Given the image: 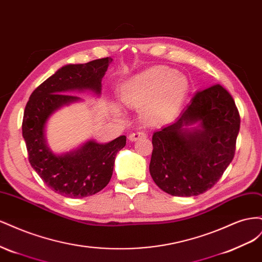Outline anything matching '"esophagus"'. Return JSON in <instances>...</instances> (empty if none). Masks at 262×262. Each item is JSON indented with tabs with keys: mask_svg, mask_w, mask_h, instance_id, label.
Instances as JSON below:
<instances>
[{
	"mask_svg": "<svg viewBox=\"0 0 262 262\" xmlns=\"http://www.w3.org/2000/svg\"><path fill=\"white\" fill-rule=\"evenodd\" d=\"M142 138H146V133L145 132H142V131H139V132H133L131 133L129 136V140L130 141H137L139 139H142Z\"/></svg>",
	"mask_w": 262,
	"mask_h": 262,
	"instance_id": "1",
	"label": "esophagus"
}]
</instances>
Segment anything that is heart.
<instances>
[{"label": "heart", "instance_id": "heart-1", "mask_svg": "<svg viewBox=\"0 0 262 262\" xmlns=\"http://www.w3.org/2000/svg\"><path fill=\"white\" fill-rule=\"evenodd\" d=\"M188 91L187 78L176 70L154 67L133 75L119 86V99L131 108H142L141 114L149 123L171 121L179 112ZM110 113L122 116V108L109 102Z\"/></svg>", "mask_w": 262, "mask_h": 262}]
</instances>
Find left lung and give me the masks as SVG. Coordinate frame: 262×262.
I'll list each match as a JSON object with an SVG mask.
<instances>
[{
	"label": "left lung",
	"instance_id": "1",
	"mask_svg": "<svg viewBox=\"0 0 262 262\" xmlns=\"http://www.w3.org/2000/svg\"><path fill=\"white\" fill-rule=\"evenodd\" d=\"M241 117L220 84L195 93L175 122L154 132L149 173L163 191L193 196L216 184L234 158Z\"/></svg>",
	"mask_w": 262,
	"mask_h": 262
}]
</instances>
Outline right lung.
Segmentation results:
<instances>
[{"instance_id": "obj_1", "label": "right lung", "mask_w": 262, "mask_h": 262, "mask_svg": "<svg viewBox=\"0 0 262 262\" xmlns=\"http://www.w3.org/2000/svg\"><path fill=\"white\" fill-rule=\"evenodd\" d=\"M112 58L85 64L62 67L30 95L23 118V138L28 160L36 172L54 192L69 198H84L99 192L113 176L117 153L125 146L121 136L109 143L90 140L64 154H55L47 144L46 124L63 106L80 101L74 91H90L99 96L101 80Z\"/></svg>"}]
</instances>
